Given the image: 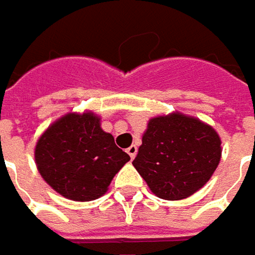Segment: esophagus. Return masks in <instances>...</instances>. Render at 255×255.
Returning a JSON list of instances; mask_svg holds the SVG:
<instances>
[{
	"instance_id": "obj_1",
	"label": "esophagus",
	"mask_w": 255,
	"mask_h": 255,
	"mask_svg": "<svg viewBox=\"0 0 255 255\" xmlns=\"http://www.w3.org/2000/svg\"><path fill=\"white\" fill-rule=\"evenodd\" d=\"M126 152H128V154H129V156L133 159V158H135L137 154V146L136 145H132V146H129V148L126 149Z\"/></svg>"
}]
</instances>
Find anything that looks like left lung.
I'll return each mask as SVG.
<instances>
[{
	"label": "left lung",
	"instance_id": "left-lung-1",
	"mask_svg": "<svg viewBox=\"0 0 255 255\" xmlns=\"http://www.w3.org/2000/svg\"><path fill=\"white\" fill-rule=\"evenodd\" d=\"M218 133L180 113L149 120L133 167L154 194L180 200L202 189L221 161Z\"/></svg>",
	"mask_w": 255,
	"mask_h": 255
}]
</instances>
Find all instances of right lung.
<instances>
[{
    "label": "right lung",
    "mask_w": 255,
    "mask_h": 255,
    "mask_svg": "<svg viewBox=\"0 0 255 255\" xmlns=\"http://www.w3.org/2000/svg\"><path fill=\"white\" fill-rule=\"evenodd\" d=\"M34 158L46 183L77 202L103 196L130 159L93 113H71L55 122L39 139Z\"/></svg>",
    "instance_id": "add662e5"
}]
</instances>
